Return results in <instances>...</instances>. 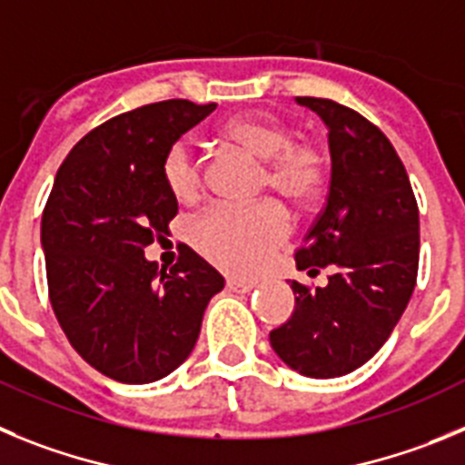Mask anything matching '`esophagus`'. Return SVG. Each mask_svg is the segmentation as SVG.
<instances>
[{
	"instance_id": "1",
	"label": "esophagus",
	"mask_w": 465,
	"mask_h": 465,
	"mask_svg": "<svg viewBox=\"0 0 465 465\" xmlns=\"http://www.w3.org/2000/svg\"><path fill=\"white\" fill-rule=\"evenodd\" d=\"M257 284L250 282V280H238V278H227V290L232 292H238V294H248V292H252Z\"/></svg>"
}]
</instances>
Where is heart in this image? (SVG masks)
Instances as JSON below:
<instances>
[{
    "instance_id": "1",
    "label": "heart",
    "mask_w": 465,
    "mask_h": 465,
    "mask_svg": "<svg viewBox=\"0 0 465 465\" xmlns=\"http://www.w3.org/2000/svg\"><path fill=\"white\" fill-rule=\"evenodd\" d=\"M223 136L266 162L263 183L292 202H308L320 192L326 173L324 150L311 141H294L290 127L273 115L250 113L227 120ZM162 175L181 203L202 194V166L187 141H175L164 154ZM290 233L287 213L275 202L254 206H215L192 224V245L203 259L233 275H252L269 262Z\"/></svg>"
}]
</instances>
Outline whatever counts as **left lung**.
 <instances>
[{
  "label": "left lung",
  "mask_w": 465,
  "mask_h": 465,
  "mask_svg": "<svg viewBox=\"0 0 465 465\" xmlns=\"http://www.w3.org/2000/svg\"><path fill=\"white\" fill-rule=\"evenodd\" d=\"M329 129L326 206L296 252L308 275L331 269L326 287L292 280L294 312L271 347L305 378H341L378 352L415 290L420 211L394 145L363 115L331 99L296 97ZM317 265V270L312 266Z\"/></svg>",
  "instance_id": "obj_1"
}]
</instances>
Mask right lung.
<instances>
[{
    "mask_svg": "<svg viewBox=\"0 0 465 465\" xmlns=\"http://www.w3.org/2000/svg\"><path fill=\"white\" fill-rule=\"evenodd\" d=\"M213 111L169 99L115 115L74 145L50 190L41 217L50 303L71 347L118 382L173 373L224 287L187 245L169 273L143 252L178 213L164 154Z\"/></svg>",
    "mask_w": 465,
    "mask_h": 465,
    "instance_id": "right-lung-1",
    "label": "right lung"
}]
</instances>
